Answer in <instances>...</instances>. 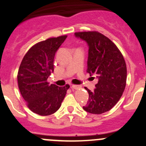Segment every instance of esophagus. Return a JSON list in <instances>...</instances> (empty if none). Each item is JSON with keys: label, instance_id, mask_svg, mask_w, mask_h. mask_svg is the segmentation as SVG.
<instances>
[{"label": "esophagus", "instance_id": "1", "mask_svg": "<svg viewBox=\"0 0 146 146\" xmlns=\"http://www.w3.org/2000/svg\"><path fill=\"white\" fill-rule=\"evenodd\" d=\"M71 88L72 89H75V90H78V89L81 88V86H77V85H72Z\"/></svg>", "mask_w": 146, "mask_h": 146}]
</instances>
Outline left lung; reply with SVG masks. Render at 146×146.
<instances>
[{"mask_svg":"<svg viewBox=\"0 0 146 146\" xmlns=\"http://www.w3.org/2000/svg\"><path fill=\"white\" fill-rule=\"evenodd\" d=\"M88 46L87 73L98 80L96 88L88 92L89 98L83 107L92 114L110 111L120 100L125 88L127 69L123 56L106 36L96 31L75 33Z\"/></svg>","mask_w":146,"mask_h":146,"instance_id":"obj_1","label":"left lung"}]
</instances>
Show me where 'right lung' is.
I'll return each instance as SVG.
<instances>
[{"instance_id": "1", "label": "right lung", "mask_w": 146, "mask_h": 146, "mask_svg": "<svg viewBox=\"0 0 146 146\" xmlns=\"http://www.w3.org/2000/svg\"><path fill=\"white\" fill-rule=\"evenodd\" d=\"M67 35L39 42L29 49L23 58L18 73V88L31 111L49 115L60 108L70 86L59 87L47 80L53 73L56 53Z\"/></svg>"}]
</instances>
